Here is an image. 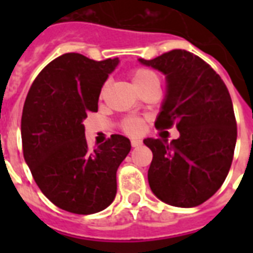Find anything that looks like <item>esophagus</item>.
Listing matches in <instances>:
<instances>
[{"label": "esophagus", "mask_w": 253, "mask_h": 253, "mask_svg": "<svg viewBox=\"0 0 253 253\" xmlns=\"http://www.w3.org/2000/svg\"><path fill=\"white\" fill-rule=\"evenodd\" d=\"M131 146L134 147V148L140 147L142 146V140H139V139H132V140H131Z\"/></svg>", "instance_id": "obj_1"}]
</instances>
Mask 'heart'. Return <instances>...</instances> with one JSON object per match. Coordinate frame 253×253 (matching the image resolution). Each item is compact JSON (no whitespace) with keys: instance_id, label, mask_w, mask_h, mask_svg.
Returning a JSON list of instances; mask_svg holds the SVG:
<instances>
[{"instance_id":"b5f03b06","label":"heart","mask_w":253,"mask_h":253,"mask_svg":"<svg viewBox=\"0 0 253 253\" xmlns=\"http://www.w3.org/2000/svg\"><path fill=\"white\" fill-rule=\"evenodd\" d=\"M152 80H158V76L152 71H148V69L139 68L136 71H134V73H132L134 86H139V85L146 84V83ZM123 130L130 135H139L143 131V122L138 118L126 119L123 122Z\"/></svg>"}]
</instances>
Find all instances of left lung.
Instances as JSON below:
<instances>
[{"label": "left lung", "instance_id": "obj_1", "mask_svg": "<svg viewBox=\"0 0 253 253\" xmlns=\"http://www.w3.org/2000/svg\"><path fill=\"white\" fill-rule=\"evenodd\" d=\"M138 61L166 76V97L155 126L168 128L176 123L180 132L172 142L143 140L154 154L151 190L176 208L198 206L215 194L231 167L236 121L230 93L208 63L185 49Z\"/></svg>", "mask_w": 253, "mask_h": 253}]
</instances>
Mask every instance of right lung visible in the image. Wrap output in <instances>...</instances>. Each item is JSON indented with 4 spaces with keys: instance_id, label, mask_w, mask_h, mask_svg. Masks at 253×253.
Wrapping results in <instances>:
<instances>
[{
    "instance_id": "1",
    "label": "right lung",
    "mask_w": 253,
    "mask_h": 253,
    "mask_svg": "<svg viewBox=\"0 0 253 253\" xmlns=\"http://www.w3.org/2000/svg\"><path fill=\"white\" fill-rule=\"evenodd\" d=\"M118 64V57L95 61L64 53L45 65L26 97L25 162L42 193L65 211L94 214L117 194V169L130 152V140L114 134L90 151L83 122L98 110L101 89Z\"/></svg>"
}]
</instances>
